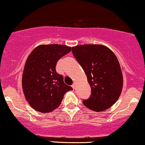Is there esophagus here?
Wrapping results in <instances>:
<instances>
[{
	"label": "esophagus",
	"instance_id": "34e87169",
	"mask_svg": "<svg viewBox=\"0 0 145 145\" xmlns=\"http://www.w3.org/2000/svg\"><path fill=\"white\" fill-rule=\"evenodd\" d=\"M71 87H72L74 89H75V88H76V84H75V83H74V84H73L72 85H71Z\"/></svg>",
	"mask_w": 145,
	"mask_h": 145
}]
</instances>
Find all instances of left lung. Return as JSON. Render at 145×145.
<instances>
[{"instance_id":"obj_1","label":"left lung","mask_w":145,"mask_h":145,"mask_svg":"<svg viewBox=\"0 0 145 145\" xmlns=\"http://www.w3.org/2000/svg\"><path fill=\"white\" fill-rule=\"evenodd\" d=\"M72 52L91 88V96L83 104L96 112L109 108L119 99L123 82L115 54L106 46L95 44L75 46Z\"/></svg>"}]
</instances>
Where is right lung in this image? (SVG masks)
<instances>
[{"instance_id":"right-lung-1","label":"right lung","mask_w":145,"mask_h":145,"mask_svg":"<svg viewBox=\"0 0 145 145\" xmlns=\"http://www.w3.org/2000/svg\"><path fill=\"white\" fill-rule=\"evenodd\" d=\"M63 45H41L26 60L22 75V89L30 106L38 112H52L61 104L65 93L73 90L56 71L58 61L70 52Z\"/></svg>"}]
</instances>
